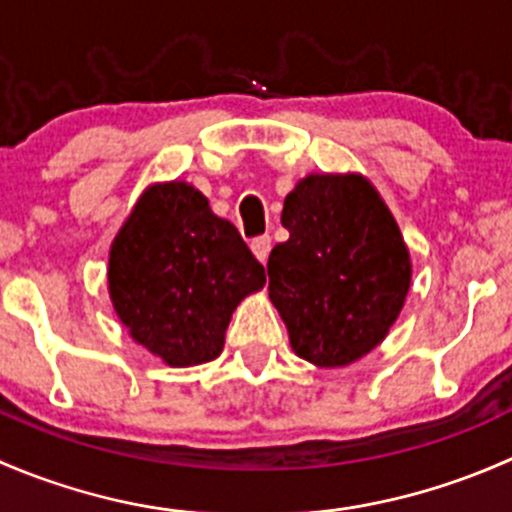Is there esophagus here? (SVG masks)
I'll list each match as a JSON object with an SVG mask.
<instances>
[{
  "instance_id": "34e87169",
  "label": "esophagus",
  "mask_w": 512,
  "mask_h": 512,
  "mask_svg": "<svg viewBox=\"0 0 512 512\" xmlns=\"http://www.w3.org/2000/svg\"><path fill=\"white\" fill-rule=\"evenodd\" d=\"M252 252H255V257L257 260L262 262V265H265L267 262V257H270V250H272V240H270V235H262V237H255V240H252Z\"/></svg>"
}]
</instances>
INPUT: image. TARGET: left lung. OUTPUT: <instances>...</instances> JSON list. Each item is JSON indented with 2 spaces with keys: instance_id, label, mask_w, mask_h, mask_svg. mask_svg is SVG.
<instances>
[{
  "instance_id": "1",
  "label": "left lung",
  "mask_w": 512,
  "mask_h": 512,
  "mask_svg": "<svg viewBox=\"0 0 512 512\" xmlns=\"http://www.w3.org/2000/svg\"><path fill=\"white\" fill-rule=\"evenodd\" d=\"M289 240L267 262L270 299L294 354L347 366L384 342L411 285L394 215L359 173H312L282 208Z\"/></svg>"
}]
</instances>
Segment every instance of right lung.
Listing matches in <instances>:
<instances>
[{
  "instance_id": "right-lung-1",
  "label": "right lung",
  "mask_w": 512,
  "mask_h": 512,
  "mask_svg": "<svg viewBox=\"0 0 512 512\" xmlns=\"http://www.w3.org/2000/svg\"><path fill=\"white\" fill-rule=\"evenodd\" d=\"M265 285L237 227L183 180L151 185L108 255V294L131 337L168 366L223 352L232 312Z\"/></svg>"
}]
</instances>
